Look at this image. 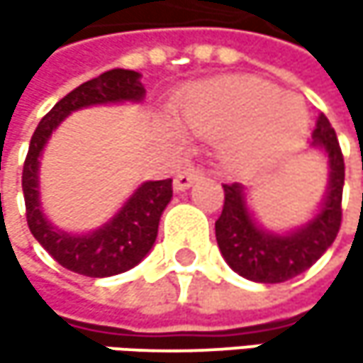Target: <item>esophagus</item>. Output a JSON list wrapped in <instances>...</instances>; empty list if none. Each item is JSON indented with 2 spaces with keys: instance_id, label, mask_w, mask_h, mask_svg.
<instances>
[{
  "instance_id": "obj_1",
  "label": "esophagus",
  "mask_w": 363,
  "mask_h": 363,
  "mask_svg": "<svg viewBox=\"0 0 363 363\" xmlns=\"http://www.w3.org/2000/svg\"><path fill=\"white\" fill-rule=\"evenodd\" d=\"M199 179H201V170L189 166V168H184L182 172L177 174V179H174V189H177V191H184V189H189L193 182L199 181Z\"/></svg>"
}]
</instances>
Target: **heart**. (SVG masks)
<instances>
[{"label":"heart","instance_id":"b5f03b06","mask_svg":"<svg viewBox=\"0 0 363 363\" xmlns=\"http://www.w3.org/2000/svg\"><path fill=\"white\" fill-rule=\"evenodd\" d=\"M182 123L208 138H227L225 157L238 168L269 164L298 145L307 130L301 99L254 79H223L195 88L182 103Z\"/></svg>","mask_w":363,"mask_h":363}]
</instances>
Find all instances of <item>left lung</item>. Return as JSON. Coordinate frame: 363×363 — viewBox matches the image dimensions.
Wrapping results in <instances>:
<instances>
[{"label": "left lung", "mask_w": 363, "mask_h": 363, "mask_svg": "<svg viewBox=\"0 0 363 363\" xmlns=\"http://www.w3.org/2000/svg\"><path fill=\"white\" fill-rule=\"evenodd\" d=\"M311 147L328 155L330 181L320 212L303 227L284 235L256 225L240 182L223 184L225 203L216 220V242L227 264L246 279L258 284H281L307 271L336 240L342 220L345 160L328 117H318Z\"/></svg>", "instance_id": "8db88e82"}]
</instances>
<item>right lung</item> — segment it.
Instances as JSON below:
<instances>
[{"mask_svg":"<svg viewBox=\"0 0 363 363\" xmlns=\"http://www.w3.org/2000/svg\"><path fill=\"white\" fill-rule=\"evenodd\" d=\"M145 99L140 73L128 69H111L107 73L82 84L65 99H60L50 113L39 121L29 153L23 166V193L27 208V223L37 242L65 269L86 277H109L138 264L155 244L162 212L172 199V179L143 182L123 208L101 229L73 235L56 229L41 212L39 203V157L58 128V123L73 111L90 105L107 103H138Z\"/></svg>","mask_w":363,"mask_h":363,"instance_id":"add662e5","label":"right lung"}]
</instances>
